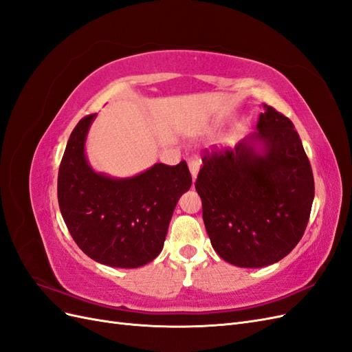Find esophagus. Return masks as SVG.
<instances>
[{
    "instance_id": "34e87169",
    "label": "esophagus",
    "mask_w": 352,
    "mask_h": 352,
    "mask_svg": "<svg viewBox=\"0 0 352 352\" xmlns=\"http://www.w3.org/2000/svg\"><path fill=\"white\" fill-rule=\"evenodd\" d=\"M199 164H201V160H199V158L192 157V158L188 160V166H189V170H190V175H192V180H194V182H195L197 175H198Z\"/></svg>"
}]
</instances>
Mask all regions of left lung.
Returning <instances> with one entry per match:
<instances>
[{
  "instance_id": "1",
  "label": "left lung",
  "mask_w": 352,
  "mask_h": 352,
  "mask_svg": "<svg viewBox=\"0 0 352 352\" xmlns=\"http://www.w3.org/2000/svg\"><path fill=\"white\" fill-rule=\"evenodd\" d=\"M195 189L211 245L238 267L278 263L300 242L314 199L313 170L292 122L264 104L257 131L202 157Z\"/></svg>"
}]
</instances>
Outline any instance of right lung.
Instances as JSON below:
<instances>
[{
	"label": "right lung",
	"instance_id": "obj_1",
	"mask_svg": "<svg viewBox=\"0 0 352 352\" xmlns=\"http://www.w3.org/2000/svg\"><path fill=\"white\" fill-rule=\"evenodd\" d=\"M97 114L74 127L58 168V206L78 247L110 267L136 269L162 252L168 223L192 185L185 162L157 163L132 177L97 173L85 154Z\"/></svg>",
	"mask_w": 352,
	"mask_h": 352
}]
</instances>
